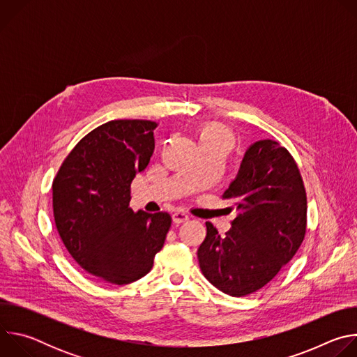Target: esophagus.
Masks as SVG:
<instances>
[{
  "label": "esophagus",
  "mask_w": 357,
  "mask_h": 357,
  "mask_svg": "<svg viewBox=\"0 0 357 357\" xmlns=\"http://www.w3.org/2000/svg\"><path fill=\"white\" fill-rule=\"evenodd\" d=\"M172 220H174V223H176V225H181V223H185V222H188V220H189V216H188L186 213H183V212L178 211V212H175V213L172 215Z\"/></svg>",
  "instance_id": "1"
}]
</instances>
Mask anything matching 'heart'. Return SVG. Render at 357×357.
<instances>
[{"instance_id":"1","label":"heart","mask_w":357,"mask_h":357,"mask_svg":"<svg viewBox=\"0 0 357 357\" xmlns=\"http://www.w3.org/2000/svg\"><path fill=\"white\" fill-rule=\"evenodd\" d=\"M200 146H212L223 151L225 154L233 146L234 137L229 128L219 123L205 124L197 131Z\"/></svg>"}]
</instances>
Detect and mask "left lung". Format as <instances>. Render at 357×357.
Listing matches in <instances>:
<instances>
[{
	"instance_id": "8db88e82",
	"label": "left lung",
	"mask_w": 357,
	"mask_h": 357,
	"mask_svg": "<svg viewBox=\"0 0 357 357\" xmlns=\"http://www.w3.org/2000/svg\"><path fill=\"white\" fill-rule=\"evenodd\" d=\"M223 199L233 202L229 209L237 216L225 236L206 223L197 260L212 285L244 296L268 284L295 256L307 230V193L289 152L260 139L245 151Z\"/></svg>"
}]
</instances>
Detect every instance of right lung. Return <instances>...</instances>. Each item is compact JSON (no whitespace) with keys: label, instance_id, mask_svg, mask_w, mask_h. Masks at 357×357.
<instances>
[{"label":"right lung","instance_id":"add662e5","mask_svg":"<svg viewBox=\"0 0 357 357\" xmlns=\"http://www.w3.org/2000/svg\"><path fill=\"white\" fill-rule=\"evenodd\" d=\"M157 123L113 120L83 137L52 185L58 233L75 261L116 285L149 273L171 227L167 212H132L131 182L154 154Z\"/></svg>","mask_w":357,"mask_h":357}]
</instances>
